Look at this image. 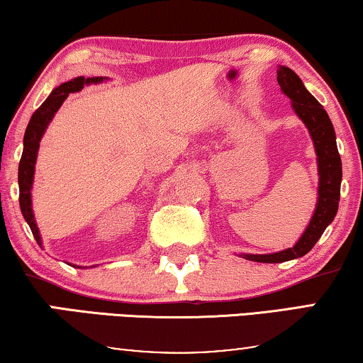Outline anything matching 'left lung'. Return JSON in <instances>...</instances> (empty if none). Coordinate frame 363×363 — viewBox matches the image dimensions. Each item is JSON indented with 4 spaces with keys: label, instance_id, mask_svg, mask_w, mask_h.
<instances>
[{
    "label": "left lung",
    "instance_id": "left-lung-1",
    "mask_svg": "<svg viewBox=\"0 0 363 363\" xmlns=\"http://www.w3.org/2000/svg\"><path fill=\"white\" fill-rule=\"evenodd\" d=\"M277 84L292 101V107L309 128L314 140L317 163H319V200L309 226L294 247L272 255H242L245 259L256 262H284L307 255L334 220L340 201L342 162L337 150L334 125L329 116L292 69L284 66L277 69Z\"/></svg>",
    "mask_w": 363,
    "mask_h": 363
}]
</instances>
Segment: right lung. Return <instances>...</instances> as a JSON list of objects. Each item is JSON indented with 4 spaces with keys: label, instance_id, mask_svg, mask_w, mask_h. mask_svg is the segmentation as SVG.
Here are the masks:
<instances>
[{
    "label": "right lung",
    "instance_id": "1",
    "mask_svg": "<svg viewBox=\"0 0 363 363\" xmlns=\"http://www.w3.org/2000/svg\"><path fill=\"white\" fill-rule=\"evenodd\" d=\"M104 77H76L72 81L64 82L62 86L54 89L46 101L41 104V107L33 113L31 121H29L26 127V133H24V148L21 160H19V170H18V182H19V206H21V213L24 220L28 221L29 228H31L34 240L38 245H41V236H39V230L34 221L33 208H31V188L34 180V165H36V157L39 150V142L44 130H46L48 123L51 122L54 113L57 108L62 106L66 97L71 92H77L84 87V84H97L102 82Z\"/></svg>",
    "mask_w": 363,
    "mask_h": 363
}]
</instances>
